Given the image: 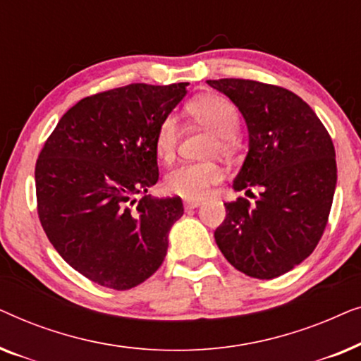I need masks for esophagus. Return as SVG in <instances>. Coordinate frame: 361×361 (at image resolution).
<instances>
[{
	"label": "esophagus",
	"instance_id": "1",
	"mask_svg": "<svg viewBox=\"0 0 361 361\" xmlns=\"http://www.w3.org/2000/svg\"><path fill=\"white\" fill-rule=\"evenodd\" d=\"M202 205V200L199 199H184V207L187 210L189 209H197V207Z\"/></svg>",
	"mask_w": 361,
	"mask_h": 361
}]
</instances>
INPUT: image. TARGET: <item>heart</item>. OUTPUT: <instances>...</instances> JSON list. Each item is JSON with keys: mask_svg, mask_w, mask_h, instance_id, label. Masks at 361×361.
Instances as JSON below:
<instances>
[{"mask_svg": "<svg viewBox=\"0 0 361 361\" xmlns=\"http://www.w3.org/2000/svg\"><path fill=\"white\" fill-rule=\"evenodd\" d=\"M189 115L215 136L219 147L226 151L230 137L240 130V113L228 98L221 95H202L189 103ZM179 142V123L174 116H166L157 126L154 135L156 154L162 161H171ZM221 179V171L214 162H185L172 169L166 177V187L172 194L184 199H200L212 185Z\"/></svg>", "mask_w": 361, "mask_h": 361, "instance_id": "b5f03b06", "label": "heart"}]
</instances>
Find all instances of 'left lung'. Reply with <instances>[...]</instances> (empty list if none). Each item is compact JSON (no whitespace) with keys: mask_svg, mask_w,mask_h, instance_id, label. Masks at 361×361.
Here are the masks:
<instances>
[{"mask_svg":"<svg viewBox=\"0 0 361 361\" xmlns=\"http://www.w3.org/2000/svg\"><path fill=\"white\" fill-rule=\"evenodd\" d=\"M207 83L238 106L248 126L250 149L233 189L259 190L255 204L226 202L215 241L241 273L278 278L312 253L327 226L337 185L332 137L312 108L283 87L243 78Z\"/></svg>","mask_w":361,"mask_h":361,"instance_id":"8db88e82","label":"left lung"}]
</instances>
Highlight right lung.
I'll use <instances>...</instances> for the list:
<instances>
[{"mask_svg":"<svg viewBox=\"0 0 361 361\" xmlns=\"http://www.w3.org/2000/svg\"><path fill=\"white\" fill-rule=\"evenodd\" d=\"M189 83L131 85L82 98L36 162L37 214L57 253L93 283L126 290L157 271L180 197L146 194L159 179L154 135Z\"/></svg>","mask_w":361,"mask_h":361,"instance_id":"add662e5","label":"right lung"}]
</instances>
